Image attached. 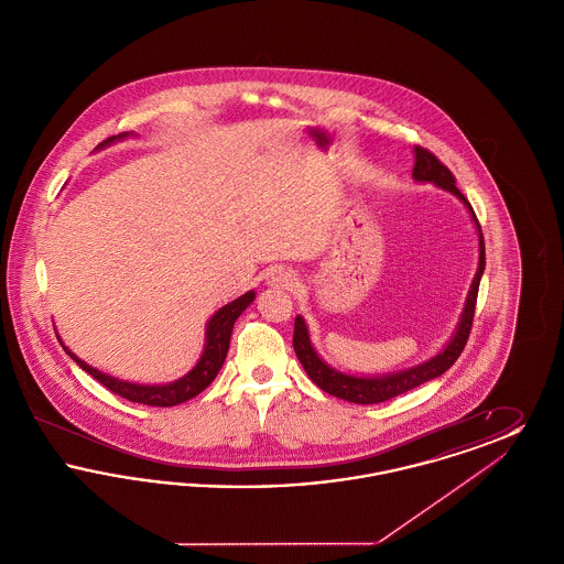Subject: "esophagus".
<instances>
[{
  "instance_id": "34e87169",
  "label": "esophagus",
  "mask_w": 564,
  "mask_h": 564,
  "mask_svg": "<svg viewBox=\"0 0 564 564\" xmlns=\"http://www.w3.org/2000/svg\"><path fill=\"white\" fill-rule=\"evenodd\" d=\"M297 281L294 270L290 269H274L270 272L269 285L276 288V290H292Z\"/></svg>"
}]
</instances>
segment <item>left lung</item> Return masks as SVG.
<instances>
[{
	"instance_id": "left-lung-1",
	"label": "left lung",
	"mask_w": 564,
	"mask_h": 564,
	"mask_svg": "<svg viewBox=\"0 0 564 564\" xmlns=\"http://www.w3.org/2000/svg\"><path fill=\"white\" fill-rule=\"evenodd\" d=\"M412 177L416 182H431L437 188L448 189L451 194H455L456 198L469 209L471 219L476 221L478 228V241H480V260H478V272L471 281V290L465 300V308L463 315L456 325V332L451 338V343L440 350L435 357H431L430 361L419 364L414 368L400 370L393 375L382 376H352L338 372L336 368L327 366L322 357L317 355V350L313 349L306 323L297 315L294 323V350L302 364V368L306 370L308 378L323 389L325 393L347 400L352 403H380L398 398L405 391L425 384L433 378L444 375L465 349L469 332H471V323H474V313H476V300H478V288H480V279H482L484 267H486V253H484L482 228L478 224V217L474 214L469 200L460 194V189L456 188L455 175L451 173L448 166H444L442 162L435 159V154H431L430 150L414 145V169H412Z\"/></svg>"
}]
</instances>
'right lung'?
Returning <instances> with one entry per match:
<instances>
[{
  "label": "right lung",
  "instance_id": "1",
  "mask_svg": "<svg viewBox=\"0 0 564 564\" xmlns=\"http://www.w3.org/2000/svg\"><path fill=\"white\" fill-rule=\"evenodd\" d=\"M129 133L113 134L106 139L99 148H106L109 143L124 139ZM256 292H247L241 297L232 300L230 304L221 306L214 317L207 323V332H205V350L198 359V364L189 370L188 375L182 376L180 380H173L169 384H137V382H127V380H118L113 376L104 375L97 368L88 366L86 361H82L80 357H76L72 350L63 345L65 352L80 366L84 372L97 378L106 389L111 393L129 400V402L143 403V405H161V408H169V405H177V403L188 402L192 398H196L200 391H205L215 376L221 370L224 359L228 355V347H230V336H232V327L235 322L239 319L242 311L253 302Z\"/></svg>",
  "mask_w": 564,
  "mask_h": 564
}]
</instances>
